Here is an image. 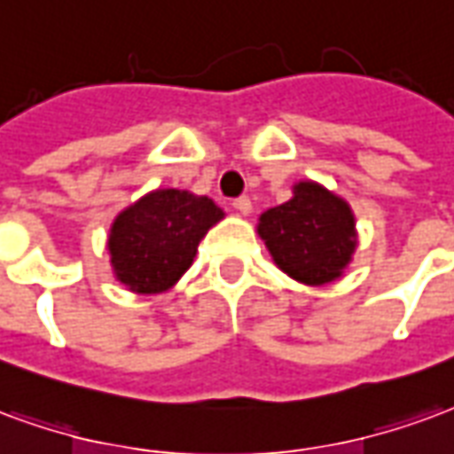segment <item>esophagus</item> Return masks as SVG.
<instances>
[{
  "label": "esophagus",
  "mask_w": 454,
  "mask_h": 454,
  "mask_svg": "<svg viewBox=\"0 0 454 454\" xmlns=\"http://www.w3.org/2000/svg\"><path fill=\"white\" fill-rule=\"evenodd\" d=\"M231 207L237 210L239 215H249L251 213V200L247 198V195H241V198H234L231 200Z\"/></svg>",
  "instance_id": "esophagus-1"
}]
</instances>
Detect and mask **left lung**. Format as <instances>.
Segmentation results:
<instances>
[{
    "label": "left lung",
    "mask_w": 454,
    "mask_h": 454,
    "mask_svg": "<svg viewBox=\"0 0 454 454\" xmlns=\"http://www.w3.org/2000/svg\"><path fill=\"white\" fill-rule=\"evenodd\" d=\"M259 237L276 266L304 286L340 278L358 244L350 205L314 181L295 184L287 203L261 215Z\"/></svg>",
    "instance_id": "8db88e82"
}]
</instances>
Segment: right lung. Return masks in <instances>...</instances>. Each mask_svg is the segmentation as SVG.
<instances>
[{
    "mask_svg": "<svg viewBox=\"0 0 454 454\" xmlns=\"http://www.w3.org/2000/svg\"><path fill=\"white\" fill-rule=\"evenodd\" d=\"M223 217L207 195L152 191L114 220L108 254L115 278L140 295L164 293L191 268L200 239Z\"/></svg>",
    "mask_w": 454,
    "mask_h": 454,
    "instance_id": "1",
    "label": "right lung"
}]
</instances>
